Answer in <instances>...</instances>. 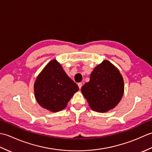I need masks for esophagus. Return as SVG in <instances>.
<instances>
[{"label":"esophagus","mask_w":152,"mask_h":152,"mask_svg":"<svg viewBox=\"0 0 152 152\" xmlns=\"http://www.w3.org/2000/svg\"><path fill=\"white\" fill-rule=\"evenodd\" d=\"M78 88H79V89H80L82 88V83H81V82H80V83H78Z\"/></svg>","instance_id":"obj_1"}]
</instances>
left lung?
<instances>
[{"instance_id": "1", "label": "left lung", "mask_w": 152, "mask_h": 152, "mask_svg": "<svg viewBox=\"0 0 152 152\" xmlns=\"http://www.w3.org/2000/svg\"><path fill=\"white\" fill-rule=\"evenodd\" d=\"M93 110L104 113L115 108L124 93L121 74L114 64L104 60L93 70L89 82L81 89Z\"/></svg>"}]
</instances>
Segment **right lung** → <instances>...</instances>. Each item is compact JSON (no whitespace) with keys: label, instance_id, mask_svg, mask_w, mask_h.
Here are the masks:
<instances>
[{"label":"right lung","instance_id":"1","mask_svg":"<svg viewBox=\"0 0 152 152\" xmlns=\"http://www.w3.org/2000/svg\"><path fill=\"white\" fill-rule=\"evenodd\" d=\"M79 90L56 59L48 63L38 74L34 83V96L42 107L51 112L64 109Z\"/></svg>","mask_w":152,"mask_h":152}]
</instances>
